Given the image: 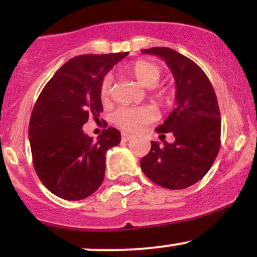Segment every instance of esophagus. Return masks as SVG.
Returning <instances> with one entry per match:
<instances>
[{
    "mask_svg": "<svg viewBox=\"0 0 257 257\" xmlns=\"http://www.w3.org/2000/svg\"><path fill=\"white\" fill-rule=\"evenodd\" d=\"M133 139V135L132 134H129V133H122V140L123 141H129V140H132Z\"/></svg>",
    "mask_w": 257,
    "mask_h": 257,
    "instance_id": "esophagus-1",
    "label": "esophagus"
}]
</instances>
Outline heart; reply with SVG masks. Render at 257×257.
Instances as JSON below:
<instances>
[{
    "label": "heart",
    "instance_id": "b5f03b06",
    "mask_svg": "<svg viewBox=\"0 0 257 257\" xmlns=\"http://www.w3.org/2000/svg\"><path fill=\"white\" fill-rule=\"evenodd\" d=\"M129 72L140 84L153 87L161 77V69L155 63L138 60L129 67ZM111 77L106 76L100 84V98L107 100L111 95ZM156 113L150 106H120L112 114V120L117 126L125 132H138L143 126L151 123Z\"/></svg>",
    "mask_w": 257,
    "mask_h": 257
}]
</instances>
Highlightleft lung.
<instances>
[{
	"label": "left lung",
	"instance_id": "obj_1",
	"mask_svg": "<svg viewBox=\"0 0 257 257\" xmlns=\"http://www.w3.org/2000/svg\"><path fill=\"white\" fill-rule=\"evenodd\" d=\"M141 53L157 55L170 67L176 83V107L156 129L161 134L173 133L175 141H151L140 167L155 184L182 190L203 179L219 153L221 114L216 94L204 71L185 55L167 47Z\"/></svg>",
	"mask_w": 257,
	"mask_h": 257
}]
</instances>
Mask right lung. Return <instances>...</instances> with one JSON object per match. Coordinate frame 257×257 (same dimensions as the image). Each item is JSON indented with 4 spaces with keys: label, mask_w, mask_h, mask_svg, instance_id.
<instances>
[{
    "label": "right lung",
    "mask_w": 257,
    "mask_h": 257,
    "mask_svg": "<svg viewBox=\"0 0 257 257\" xmlns=\"http://www.w3.org/2000/svg\"><path fill=\"white\" fill-rule=\"evenodd\" d=\"M126 55L72 58L44 85L34 106L29 124L32 163L42 184L60 198L84 199L102 184L105 155L120 143V133L110 126L93 140L82 126L100 116L102 78Z\"/></svg>",
    "instance_id": "right-lung-1"
}]
</instances>
